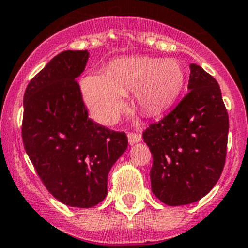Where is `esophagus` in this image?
<instances>
[{
  "mask_svg": "<svg viewBox=\"0 0 248 248\" xmlns=\"http://www.w3.org/2000/svg\"><path fill=\"white\" fill-rule=\"evenodd\" d=\"M141 140H142L141 134H138V133H133V132L128 133V141L131 145L137 144V142L141 141Z\"/></svg>",
  "mask_w": 248,
  "mask_h": 248,
  "instance_id": "34e87169",
  "label": "esophagus"
}]
</instances>
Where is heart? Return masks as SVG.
Returning <instances> with one entry per match:
<instances>
[{"label":"heart","mask_w":248,"mask_h":248,"mask_svg":"<svg viewBox=\"0 0 248 248\" xmlns=\"http://www.w3.org/2000/svg\"><path fill=\"white\" fill-rule=\"evenodd\" d=\"M184 71L173 58H127L111 62L106 75H91L82 88L91 115L110 124L124 109V96L134 93L140 108L157 114L171 106L183 89Z\"/></svg>","instance_id":"1"}]
</instances>
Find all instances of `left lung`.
I'll list each match as a JSON object with an SVG mask.
<instances>
[{"instance_id":"left-lung-1","label":"left lung","mask_w":248,"mask_h":248,"mask_svg":"<svg viewBox=\"0 0 248 248\" xmlns=\"http://www.w3.org/2000/svg\"><path fill=\"white\" fill-rule=\"evenodd\" d=\"M187 89L174 109L142 133L153 157L152 191L168 205L204 197L217 183L227 153L229 120L220 85L191 64Z\"/></svg>"}]
</instances>
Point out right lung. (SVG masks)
<instances>
[{
    "label": "right lung",
    "mask_w": 248,
    "mask_h": 248,
    "mask_svg": "<svg viewBox=\"0 0 248 248\" xmlns=\"http://www.w3.org/2000/svg\"><path fill=\"white\" fill-rule=\"evenodd\" d=\"M89 52L64 51L28 83L22 141L46 189L66 205L91 208L107 196L108 173L128 146L88 116L79 83Z\"/></svg>",
    "instance_id": "add662e5"
}]
</instances>
